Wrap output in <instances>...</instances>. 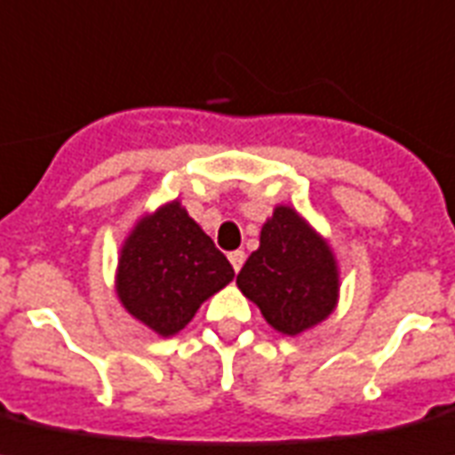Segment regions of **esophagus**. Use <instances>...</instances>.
<instances>
[{
	"instance_id": "1",
	"label": "esophagus",
	"mask_w": 455,
	"mask_h": 455,
	"mask_svg": "<svg viewBox=\"0 0 455 455\" xmlns=\"http://www.w3.org/2000/svg\"><path fill=\"white\" fill-rule=\"evenodd\" d=\"M228 258H230V265H232V269H235V271L242 269L243 262H246V253H243V251H232Z\"/></svg>"
}]
</instances>
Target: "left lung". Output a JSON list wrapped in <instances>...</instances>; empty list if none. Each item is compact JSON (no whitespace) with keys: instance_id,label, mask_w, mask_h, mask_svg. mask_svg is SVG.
<instances>
[{"instance_id":"8db88e82","label":"left lung","mask_w":455,"mask_h":455,"mask_svg":"<svg viewBox=\"0 0 455 455\" xmlns=\"http://www.w3.org/2000/svg\"><path fill=\"white\" fill-rule=\"evenodd\" d=\"M236 285L275 331L299 336L336 310L340 271L327 239L297 209L278 204Z\"/></svg>"}]
</instances>
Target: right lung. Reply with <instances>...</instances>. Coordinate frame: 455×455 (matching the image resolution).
I'll list each match as a JSON object with an SVG mask.
<instances>
[{"instance_id": "1", "label": "right lung", "mask_w": 455, "mask_h": 455, "mask_svg": "<svg viewBox=\"0 0 455 455\" xmlns=\"http://www.w3.org/2000/svg\"><path fill=\"white\" fill-rule=\"evenodd\" d=\"M235 278L212 236L180 200L145 213L124 239L115 290L128 315L170 339L196 317L209 297Z\"/></svg>"}]
</instances>
